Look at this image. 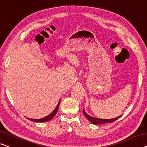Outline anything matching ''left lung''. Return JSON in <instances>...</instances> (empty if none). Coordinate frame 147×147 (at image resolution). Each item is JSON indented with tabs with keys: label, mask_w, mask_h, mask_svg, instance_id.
<instances>
[{
	"label": "left lung",
	"mask_w": 147,
	"mask_h": 147,
	"mask_svg": "<svg viewBox=\"0 0 147 147\" xmlns=\"http://www.w3.org/2000/svg\"><path fill=\"white\" fill-rule=\"evenodd\" d=\"M82 111H83V113H84V115L86 116L87 119L94 125H101V124H104V123H113L114 122L115 120L119 119V118L121 116V115L118 116V117L115 118H113V119H100V118L91 117V116L88 115L84 109H83Z\"/></svg>",
	"instance_id": "8db88e82"
}]
</instances>
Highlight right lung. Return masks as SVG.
Returning a JSON list of instances; mask_svg holds the SVG:
<instances>
[{
  "label": "right lung",
  "instance_id": "right-lung-1",
  "mask_svg": "<svg viewBox=\"0 0 147 147\" xmlns=\"http://www.w3.org/2000/svg\"><path fill=\"white\" fill-rule=\"evenodd\" d=\"M59 104H60V101L59 102L57 106H56L55 109H54L53 111H52V112L50 113V114L49 115L46 116V117H43V118H41V119H30V118H28L27 117L28 119L29 120H31V121H36V122H46V121H49V120H51L53 117H54L55 115V114L57 113V112L58 111V109H59Z\"/></svg>",
  "mask_w": 147,
  "mask_h": 147
}]
</instances>
